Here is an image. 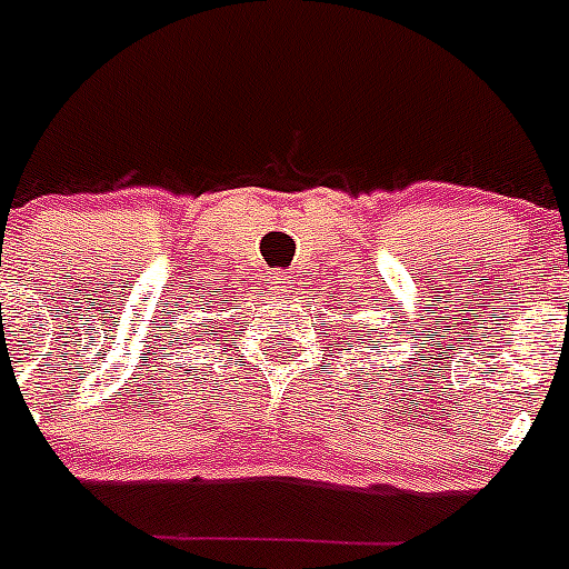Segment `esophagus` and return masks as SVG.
<instances>
[{
	"label": "esophagus",
	"mask_w": 569,
	"mask_h": 569,
	"mask_svg": "<svg viewBox=\"0 0 569 569\" xmlns=\"http://www.w3.org/2000/svg\"><path fill=\"white\" fill-rule=\"evenodd\" d=\"M268 284H270V290H273V293H281V290H288L293 281H290L288 273H279V270H273V273H270V279H268Z\"/></svg>",
	"instance_id": "34e87169"
}]
</instances>
